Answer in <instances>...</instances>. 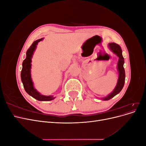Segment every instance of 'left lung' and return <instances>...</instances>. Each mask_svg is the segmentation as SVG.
<instances>
[{"label":"left lung","mask_w":146,"mask_h":146,"mask_svg":"<svg viewBox=\"0 0 146 146\" xmlns=\"http://www.w3.org/2000/svg\"><path fill=\"white\" fill-rule=\"evenodd\" d=\"M109 47L114 54H116L119 57V61L117 63V69L119 71V79L117 81V85L116 88H114L113 91L111 94H109L106 98H103L104 100H108L113 98L114 96L120 92V91L122 90L125 83V69L123 68V63H124V58L122 54V49L121 46L117 44L114 42L109 43Z\"/></svg>","instance_id":"obj_1"}]
</instances>
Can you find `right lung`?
<instances>
[{"instance_id":"1","label":"right lung","mask_w":146,"mask_h":146,"mask_svg":"<svg viewBox=\"0 0 146 146\" xmlns=\"http://www.w3.org/2000/svg\"><path fill=\"white\" fill-rule=\"evenodd\" d=\"M42 39L43 38L39 39L38 40L34 41L27 50V53H26L27 56H26V58L23 61V69H22L21 70V77L24 89L30 96L33 97V98L36 99L38 100L49 101L53 100L55 98H53L52 96H45L39 94L34 88L30 75L31 62H32V57L33 54V52L35 51V48H36L38 43L42 40Z\"/></svg>"}]
</instances>
